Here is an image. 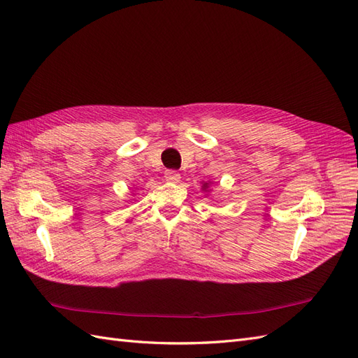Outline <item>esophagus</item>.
Returning a JSON list of instances; mask_svg holds the SVG:
<instances>
[{
	"mask_svg": "<svg viewBox=\"0 0 358 358\" xmlns=\"http://www.w3.org/2000/svg\"><path fill=\"white\" fill-rule=\"evenodd\" d=\"M164 179H166L167 182H179L180 175H179V171H176V170H166Z\"/></svg>",
	"mask_w": 358,
	"mask_h": 358,
	"instance_id": "1",
	"label": "esophagus"
}]
</instances>
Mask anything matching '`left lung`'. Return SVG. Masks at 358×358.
I'll return each mask as SVG.
<instances>
[{
    "instance_id": "8db88e82",
    "label": "left lung",
    "mask_w": 358,
    "mask_h": 358,
    "mask_svg": "<svg viewBox=\"0 0 358 358\" xmlns=\"http://www.w3.org/2000/svg\"><path fill=\"white\" fill-rule=\"evenodd\" d=\"M204 188H206V187H204Z\"/></svg>"
}]
</instances>
